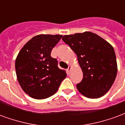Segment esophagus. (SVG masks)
<instances>
[{
    "instance_id": "34e87169",
    "label": "esophagus",
    "mask_w": 125,
    "mask_h": 125,
    "mask_svg": "<svg viewBox=\"0 0 125 125\" xmlns=\"http://www.w3.org/2000/svg\"><path fill=\"white\" fill-rule=\"evenodd\" d=\"M71 69H72V65H71V64H70V65H69V67H68V69H67V71L69 73V72H70V71L71 70Z\"/></svg>"
}]
</instances>
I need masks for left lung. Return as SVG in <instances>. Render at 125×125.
Returning <instances> with one entry per match:
<instances>
[{
  "mask_svg": "<svg viewBox=\"0 0 125 125\" xmlns=\"http://www.w3.org/2000/svg\"><path fill=\"white\" fill-rule=\"evenodd\" d=\"M62 41L76 53L83 78L76 88L90 99L109 91L117 73L115 52L111 44L91 32L64 35Z\"/></svg>",
  "mask_w": 125,
  "mask_h": 125,
  "instance_id": "1",
  "label": "left lung"
}]
</instances>
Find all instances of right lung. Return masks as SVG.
<instances>
[{"instance_id":"obj_1","label":"right lung","mask_w":125,"mask_h":125,"mask_svg":"<svg viewBox=\"0 0 125 125\" xmlns=\"http://www.w3.org/2000/svg\"><path fill=\"white\" fill-rule=\"evenodd\" d=\"M62 36L36 35L24 44L16 56L18 82L24 93L33 99H44L53 95L66 78V71L59 69L56 59L51 56Z\"/></svg>"}]
</instances>
